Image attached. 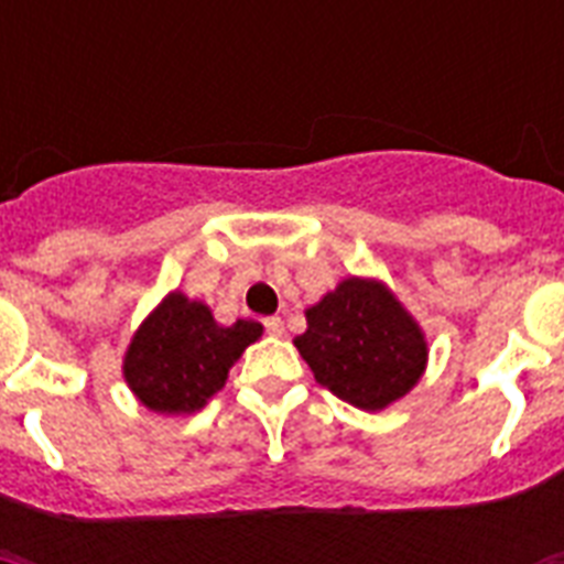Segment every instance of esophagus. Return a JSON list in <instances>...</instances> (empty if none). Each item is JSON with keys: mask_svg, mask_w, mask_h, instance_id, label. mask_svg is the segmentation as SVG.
<instances>
[{"mask_svg": "<svg viewBox=\"0 0 564 564\" xmlns=\"http://www.w3.org/2000/svg\"><path fill=\"white\" fill-rule=\"evenodd\" d=\"M263 327H265V334L269 336H281L283 334V322H281V316H269L263 322Z\"/></svg>", "mask_w": 564, "mask_h": 564, "instance_id": "1", "label": "esophagus"}]
</instances>
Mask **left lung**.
<instances>
[{"label": "left lung", "instance_id": "left-lung-1", "mask_svg": "<svg viewBox=\"0 0 564 564\" xmlns=\"http://www.w3.org/2000/svg\"><path fill=\"white\" fill-rule=\"evenodd\" d=\"M295 348L336 398L383 410L419 383L427 343L383 283L348 278L307 310Z\"/></svg>", "mask_w": 564, "mask_h": 564}]
</instances>
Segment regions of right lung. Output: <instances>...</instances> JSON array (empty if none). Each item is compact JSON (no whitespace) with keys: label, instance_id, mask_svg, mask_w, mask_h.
I'll return each instance as SVG.
<instances>
[{"label":"right lung","instance_id":"obj_1","mask_svg":"<svg viewBox=\"0 0 564 564\" xmlns=\"http://www.w3.org/2000/svg\"><path fill=\"white\" fill-rule=\"evenodd\" d=\"M263 327L239 318L221 327L198 301L172 292L131 339L126 380L154 412H195L219 392L230 366Z\"/></svg>","mask_w":564,"mask_h":564}]
</instances>
